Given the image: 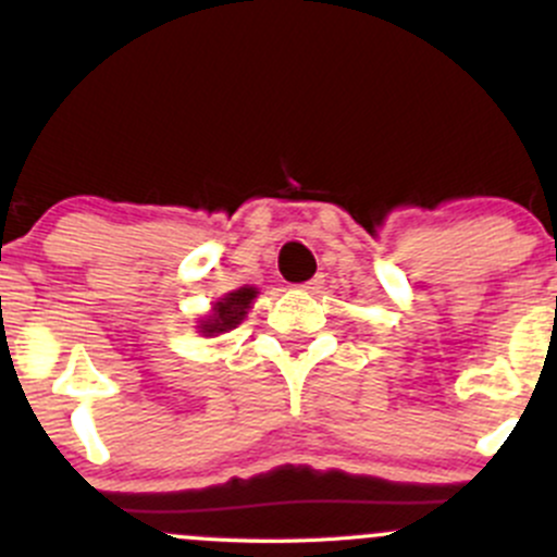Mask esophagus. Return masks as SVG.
<instances>
[{
	"instance_id": "esophagus-1",
	"label": "esophagus",
	"mask_w": 557,
	"mask_h": 557,
	"mask_svg": "<svg viewBox=\"0 0 557 557\" xmlns=\"http://www.w3.org/2000/svg\"><path fill=\"white\" fill-rule=\"evenodd\" d=\"M320 288H323V277H312V280H307V283L299 285V290H305V294H318Z\"/></svg>"
}]
</instances>
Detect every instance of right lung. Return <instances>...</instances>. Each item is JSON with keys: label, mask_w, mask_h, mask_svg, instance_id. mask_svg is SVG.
<instances>
[{"label": "right lung", "mask_w": 557, "mask_h": 557, "mask_svg": "<svg viewBox=\"0 0 557 557\" xmlns=\"http://www.w3.org/2000/svg\"><path fill=\"white\" fill-rule=\"evenodd\" d=\"M256 294H258L256 288H247L245 285V288L232 290V294L223 296L221 301H215V305H212V312L199 323L201 334L218 336V334H226V331L237 329V325L245 320L247 310H250Z\"/></svg>", "instance_id": "1"}]
</instances>
